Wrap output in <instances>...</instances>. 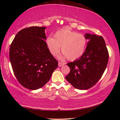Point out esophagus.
Masks as SVG:
<instances>
[{"instance_id": "esophagus-1", "label": "esophagus", "mask_w": 120, "mask_h": 120, "mask_svg": "<svg viewBox=\"0 0 120 120\" xmlns=\"http://www.w3.org/2000/svg\"><path fill=\"white\" fill-rule=\"evenodd\" d=\"M65 64V63H64V62H59L58 63V66L59 67H61L63 65Z\"/></svg>"}]
</instances>
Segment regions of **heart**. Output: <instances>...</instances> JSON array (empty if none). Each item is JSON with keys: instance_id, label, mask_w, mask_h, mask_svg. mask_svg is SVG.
<instances>
[{"instance_id": "1", "label": "heart", "mask_w": 120, "mask_h": 120, "mask_svg": "<svg viewBox=\"0 0 120 120\" xmlns=\"http://www.w3.org/2000/svg\"><path fill=\"white\" fill-rule=\"evenodd\" d=\"M49 50L55 56L61 51L68 60L78 59L83 56L87 45V38L84 35L72 31L68 28L59 30L54 38L49 36L46 40Z\"/></svg>"}]
</instances>
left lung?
Returning <instances> with one entry per match:
<instances>
[{"instance_id": "left-lung-1", "label": "left lung", "mask_w": 120, "mask_h": 120, "mask_svg": "<svg viewBox=\"0 0 120 120\" xmlns=\"http://www.w3.org/2000/svg\"><path fill=\"white\" fill-rule=\"evenodd\" d=\"M89 40L83 56L67 64L70 72L66 77L73 87L80 90L92 87L98 82L105 71L109 54L105 41L101 36L86 34Z\"/></svg>"}]
</instances>
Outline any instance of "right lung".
Wrapping results in <instances>:
<instances>
[{"mask_svg": "<svg viewBox=\"0 0 120 120\" xmlns=\"http://www.w3.org/2000/svg\"><path fill=\"white\" fill-rule=\"evenodd\" d=\"M45 28H24L18 32L10 46L9 59L14 74L22 86L31 90L45 85L58 66L45 41Z\"/></svg>", "mask_w": 120, "mask_h": 120, "instance_id": "obj_1", "label": "right lung"}]
</instances>
